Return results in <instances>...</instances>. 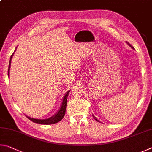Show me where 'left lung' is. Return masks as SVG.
Masks as SVG:
<instances>
[{
	"label": "left lung",
	"instance_id": "left-lung-1",
	"mask_svg": "<svg viewBox=\"0 0 152 152\" xmlns=\"http://www.w3.org/2000/svg\"><path fill=\"white\" fill-rule=\"evenodd\" d=\"M127 42V45H129V46L130 47H131V48H132V49H134V47H133L132 46V45H130V44L129 43V42ZM93 115V117H94V119H95V120H96V121H97L98 122H100V121H99V120H98V119H97L96 118H95V116H94V115Z\"/></svg>",
	"mask_w": 152,
	"mask_h": 152
}]
</instances>
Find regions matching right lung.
<instances>
[{
    "instance_id": "add662e5",
    "label": "right lung",
    "mask_w": 152,
    "mask_h": 152,
    "mask_svg": "<svg viewBox=\"0 0 152 152\" xmlns=\"http://www.w3.org/2000/svg\"><path fill=\"white\" fill-rule=\"evenodd\" d=\"M16 49H17V47L15 50V52L16 51ZM13 55H14V53H12V55H11L10 58V61H9V69H8V76H9V72H10V63H11V59ZM70 92V90H69L68 91L66 92V94L64 95V97L63 98V101H62V103H61V105L59 108V110L57 111V112L56 113L55 115H53L52 117L48 118V119H34V118H32L28 117L27 115L26 118L28 119H30L31 121H33L34 123L36 124H43V125H50V124H54L56 123H58V121H60L61 119H62L64 116H65V111H66V101H67V97L68 95Z\"/></svg>"
}]
</instances>
